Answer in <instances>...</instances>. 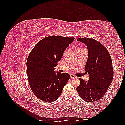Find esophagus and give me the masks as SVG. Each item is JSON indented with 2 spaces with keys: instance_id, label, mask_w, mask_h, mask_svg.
Returning <instances> with one entry per match:
<instances>
[{
  "instance_id": "obj_1",
  "label": "esophagus",
  "mask_w": 125,
  "mask_h": 125,
  "mask_svg": "<svg viewBox=\"0 0 125 125\" xmlns=\"http://www.w3.org/2000/svg\"><path fill=\"white\" fill-rule=\"evenodd\" d=\"M70 78H71V79L77 78V77L75 76V75H73V74H70Z\"/></svg>"
}]
</instances>
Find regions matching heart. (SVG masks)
I'll list each match as a JSON object with an SVG mask.
<instances>
[{
    "label": "heart",
    "mask_w": 125,
    "mask_h": 125,
    "mask_svg": "<svg viewBox=\"0 0 125 125\" xmlns=\"http://www.w3.org/2000/svg\"><path fill=\"white\" fill-rule=\"evenodd\" d=\"M83 49H84V48H83V47H77V48H76V50H83Z\"/></svg>",
    "instance_id": "obj_1"
}]
</instances>
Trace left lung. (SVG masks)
Wrapping results in <instances>:
<instances>
[{
  "mask_svg": "<svg viewBox=\"0 0 125 125\" xmlns=\"http://www.w3.org/2000/svg\"><path fill=\"white\" fill-rule=\"evenodd\" d=\"M77 40L85 44L88 48L85 71L90 77L86 81L79 79L80 84L76 89L81 99L94 102L104 95L111 84L114 76L112 58L107 49L99 42L89 37Z\"/></svg>",
  "mask_w": 125,
  "mask_h": 125,
  "instance_id": "obj_1",
  "label": "left lung"
}]
</instances>
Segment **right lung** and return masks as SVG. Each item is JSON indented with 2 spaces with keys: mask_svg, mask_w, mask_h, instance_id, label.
Masks as SVG:
<instances>
[{
  "mask_svg": "<svg viewBox=\"0 0 125 125\" xmlns=\"http://www.w3.org/2000/svg\"><path fill=\"white\" fill-rule=\"evenodd\" d=\"M74 37L50 36L37 43L30 52L26 62L30 88L34 95L42 101H56L68 81V73H55L57 62Z\"/></svg>",
  "mask_w": 125,
  "mask_h": 125,
  "instance_id": "right-lung-1",
  "label": "right lung"
}]
</instances>
